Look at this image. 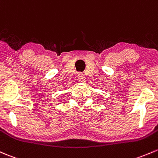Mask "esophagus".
<instances>
[{
  "label": "esophagus",
  "instance_id": "1",
  "mask_svg": "<svg viewBox=\"0 0 158 158\" xmlns=\"http://www.w3.org/2000/svg\"><path fill=\"white\" fill-rule=\"evenodd\" d=\"M78 79H79V82H83L85 81V75L82 73H79L78 74Z\"/></svg>",
  "mask_w": 158,
  "mask_h": 158
}]
</instances>
